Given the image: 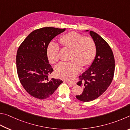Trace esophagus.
Returning <instances> with one entry per match:
<instances>
[{"mask_svg":"<svg viewBox=\"0 0 130 130\" xmlns=\"http://www.w3.org/2000/svg\"><path fill=\"white\" fill-rule=\"evenodd\" d=\"M67 83L68 84H69V85H71V86H75L76 85V83H74V82H67Z\"/></svg>","mask_w":130,"mask_h":130,"instance_id":"esophagus-1","label":"esophagus"}]
</instances>
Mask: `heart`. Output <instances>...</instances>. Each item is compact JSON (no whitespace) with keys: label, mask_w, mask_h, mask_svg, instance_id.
Instances as JSON below:
<instances>
[{"label":"heart","mask_w":130,"mask_h":130,"mask_svg":"<svg viewBox=\"0 0 130 130\" xmlns=\"http://www.w3.org/2000/svg\"><path fill=\"white\" fill-rule=\"evenodd\" d=\"M59 43L63 47L71 49L69 62H61L57 64L55 71L59 78L71 80L80 71L82 65L90 64L96 55V45L91 38L84 37L75 32H70L61 36ZM59 46L51 42L47 47V55L50 63H56L59 60Z\"/></svg>","instance_id":"obj_1"}]
</instances>
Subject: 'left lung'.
<instances>
[{
  "mask_svg": "<svg viewBox=\"0 0 130 130\" xmlns=\"http://www.w3.org/2000/svg\"><path fill=\"white\" fill-rule=\"evenodd\" d=\"M90 32L96 45L95 57L87 70L79 76L77 85L83 87V92L76 95L84 102L94 101L103 94L112 82L115 71V59L112 50L101 36Z\"/></svg>",
  "mask_w": 130,
  "mask_h": 130,
  "instance_id": "1",
  "label": "left lung"
}]
</instances>
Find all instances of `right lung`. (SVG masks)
I'll return each instance as SVG.
<instances>
[{
    "instance_id": "obj_1",
    "label": "right lung",
    "mask_w": 130,
    "mask_h": 130,
    "mask_svg": "<svg viewBox=\"0 0 130 130\" xmlns=\"http://www.w3.org/2000/svg\"><path fill=\"white\" fill-rule=\"evenodd\" d=\"M66 28L44 27L27 36L17 54V69L19 80L32 96L44 99L53 94L63 83L48 76L54 71L47 55V47L52 39L65 31Z\"/></svg>"
}]
</instances>
